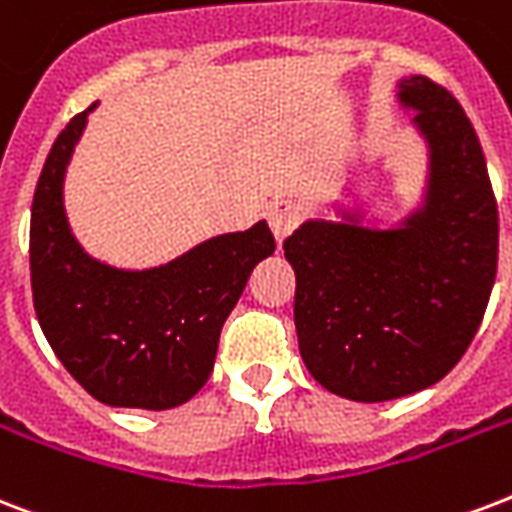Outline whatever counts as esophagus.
Listing matches in <instances>:
<instances>
[{"instance_id":"obj_1","label":"esophagus","mask_w":512,"mask_h":512,"mask_svg":"<svg viewBox=\"0 0 512 512\" xmlns=\"http://www.w3.org/2000/svg\"><path fill=\"white\" fill-rule=\"evenodd\" d=\"M300 214H303L300 212V204L298 201H292V198H276V201L268 206V225H271L273 236H276L279 244L290 236L292 230L298 228Z\"/></svg>"}]
</instances>
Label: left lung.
Segmentation results:
<instances>
[{"instance_id":"left-lung-1","label":"left lung","mask_w":512,"mask_h":512,"mask_svg":"<svg viewBox=\"0 0 512 512\" xmlns=\"http://www.w3.org/2000/svg\"><path fill=\"white\" fill-rule=\"evenodd\" d=\"M427 144L421 201L395 225L333 204L284 241L295 327L311 376L346 400L384 403L438 384L478 333L497 276V201L470 117L421 74L397 83Z\"/></svg>"}]
</instances>
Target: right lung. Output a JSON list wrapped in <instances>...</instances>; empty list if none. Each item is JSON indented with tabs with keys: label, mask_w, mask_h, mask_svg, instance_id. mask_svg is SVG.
Here are the masks:
<instances>
[{
	"label": "right lung",
	"mask_w": 512,
	"mask_h": 512,
	"mask_svg": "<svg viewBox=\"0 0 512 512\" xmlns=\"http://www.w3.org/2000/svg\"><path fill=\"white\" fill-rule=\"evenodd\" d=\"M93 109L66 123L34 190V311L56 357L88 395L112 408L166 411L209 381L222 325L252 268L276 244L260 220L142 271L88 255L66 220L64 177Z\"/></svg>",
	"instance_id": "add662e5"
}]
</instances>
